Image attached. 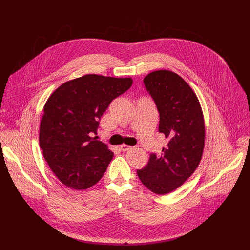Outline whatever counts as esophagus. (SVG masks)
<instances>
[{
    "instance_id": "34e87169",
    "label": "esophagus",
    "mask_w": 250,
    "mask_h": 250,
    "mask_svg": "<svg viewBox=\"0 0 250 250\" xmlns=\"http://www.w3.org/2000/svg\"><path fill=\"white\" fill-rule=\"evenodd\" d=\"M121 149L123 150V151H128V150H130V149H132V146H126V145H123V146H121Z\"/></svg>"
}]
</instances>
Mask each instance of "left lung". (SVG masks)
<instances>
[{
  "label": "left lung",
  "mask_w": 250,
  "mask_h": 250,
  "mask_svg": "<svg viewBox=\"0 0 250 250\" xmlns=\"http://www.w3.org/2000/svg\"><path fill=\"white\" fill-rule=\"evenodd\" d=\"M144 84L155 103L158 130L168 145L160 155L150 154L147 165L136 173L148 190L164 195L179 188L198 167L205 145L204 118L196 94L176 73L154 71Z\"/></svg>",
  "instance_id": "1"
}]
</instances>
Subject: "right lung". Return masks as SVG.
<instances>
[{"mask_svg": "<svg viewBox=\"0 0 250 250\" xmlns=\"http://www.w3.org/2000/svg\"><path fill=\"white\" fill-rule=\"evenodd\" d=\"M131 85V78L90 74L64 83L48 98L40 145L61 183L84 190L103 177L114 153L96 140L100 120L111 102Z\"/></svg>", "mask_w": 250, "mask_h": 250, "instance_id": "add662e5", "label": "right lung"}]
</instances>
